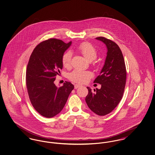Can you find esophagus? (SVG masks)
<instances>
[{
	"instance_id": "esophagus-1",
	"label": "esophagus",
	"mask_w": 155,
	"mask_h": 155,
	"mask_svg": "<svg viewBox=\"0 0 155 155\" xmlns=\"http://www.w3.org/2000/svg\"><path fill=\"white\" fill-rule=\"evenodd\" d=\"M81 87V85L80 84H75L74 85V88L75 89L78 88L79 87Z\"/></svg>"
}]
</instances>
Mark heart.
<instances>
[{"mask_svg": "<svg viewBox=\"0 0 155 155\" xmlns=\"http://www.w3.org/2000/svg\"><path fill=\"white\" fill-rule=\"evenodd\" d=\"M78 52L89 61H93L97 57V51L95 48L88 42H83L77 47ZM72 54L70 51L65 52L61 58L63 67L70 68L71 67ZM93 77V74L89 71H81L75 70L68 75L70 80L77 83L83 84L88 81Z\"/></svg>", "mask_w": 155, "mask_h": 155, "instance_id": "1", "label": "heart"}]
</instances>
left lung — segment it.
<instances>
[{"mask_svg": "<svg viewBox=\"0 0 155 155\" xmlns=\"http://www.w3.org/2000/svg\"><path fill=\"white\" fill-rule=\"evenodd\" d=\"M96 39L102 41L107 48L103 68L94 81L101 85V88L94 92L87 87L88 94L85 101L89 108L99 116L110 113L123 97L126 83V67L123 55L117 44L103 37Z\"/></svg>", "mask_w": 155, "mask_h": 155, "instance_id": "8db88e82", "label": "left lung"}]
</instances>
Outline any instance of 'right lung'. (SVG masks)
<instances>
[{
	"instance_id": "obj_1",
	"label": "right lung",
	"mask_w": 155,
	"mask_h": 155,
	"mask_svg": "<svg viewBox=\"0 0 155 155\" xmlns=\"http://www.w3.org/2000/svg\"><path fill=\"white\" fill-rule=\"evenodd\" d=\"M71 44L51 38L38 45L31 54L26 71L27 88L32 105L45 117L59 114L74 89L70 82L60 88L54 84L63 68L62 56Z\"/></svg>"
}]
</instances>
